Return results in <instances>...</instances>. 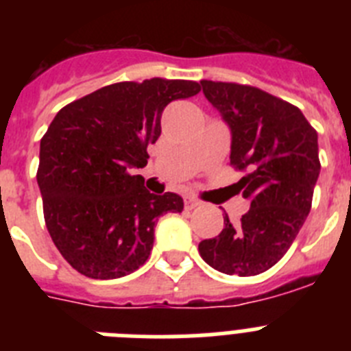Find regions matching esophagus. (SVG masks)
Masks as SVG:
<instances>
[{
    "mask_svg": "<svg viewBox=\"0 0 351 351\" xmlns=\"http://www.w3.org/2000/svg\"><path fill=\"white\" fill-rule=\"evenodd\" d=\"M200 206V200H197L195 197H184V209L186 210H193Z\"/></svg>",
    "mask_w": 351,
    "mask_h": 351,
    "instance_id": "34e87169",
    "label": "esophagus"
}]
</instances>
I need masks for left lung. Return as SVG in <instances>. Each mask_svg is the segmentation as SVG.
<instances>
[{
    "mask_svg": "<svg viewBox=\"0 0 351 351\" xmlns=\"http://www.w3.org/2000/svg\"><path fill=\"white\" fill-rule=\"evenodd\" d=\"M207 100L232 132L230 165L247 170L237 182L251 207L237 226L198 244L210 267L256 276L280 262L311 210L320 173L318 133L295 105L253 86L200 80Z\"/></svg>",
    "mask_w": 351,
    "mask_h": 351,
    "instance_id": "obj_1",
    "label": "left lung"
}]
</instances>
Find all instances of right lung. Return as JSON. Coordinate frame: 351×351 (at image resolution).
Segmentation results:
<instances>
[{"label":"right lung","instance_id":"1","mask_svg":"<svg viewBox=\"0 0 351 351\" xmlns=\"http://www.w3.org/2000/svg\"><path fill=\"white\" fill-rule=\"evenodd\" d=\"M200 91L195 80L116 82L71 101L40 141L36 181L45 225L63 258L93 280L144 265L161 214L181 213L176 193L153 195L130 169L147 165L161 112Z\"/></svg>","mask_w":351,"mask_h":351}]
</instances>
